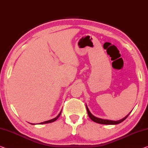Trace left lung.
<instances>
[{
    "mask_svg": "<svg viewBox=\"0 0 148 148\" xmlns=\"http://www.w3.org/2000/svg\"><path fill=\"white\" fill-rule=\"evenodd\" d=\"M86 108H87V112H88V116L90 119H91L92 121H94L95 122H97V123H99V124H111V125H114V124H120L122 122H123L124 120L126 119L127 117L128 116V115L130 114V112L128 115L126 116L123 119H121V120H116V121H114V120H104V119H99V118H97V117H95L93 116L90 112L88 110V108L87 107V104H86Z\"/></svg>",
    "mask_w": 148,
    "mask_h": 148,
    "instance_id": "8db88e82",
    "label": "left lung"
}]
</instances>
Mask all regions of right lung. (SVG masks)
<instances>
[{
  "instance_id": "1",
  "label": "right lung",
  "mask_w": 148,
  "mask_h": 148,
  "mask_svg": "<svg viewBox=\"0 0 148 148\" xmlns=\"http://www.w3.org/2000/svg\"><path fill=\"white\" fill-rule=\"evenodd\" d=\"M61 111L60 112V113L58 115V116H56V118H54V119H51V120H47V121H45V122H41V123H40V124H47V123H51V122H53L54 121H56V120L58 119L59 117H60V116L61 114Z\"/></svg>"
}]
</instances>
